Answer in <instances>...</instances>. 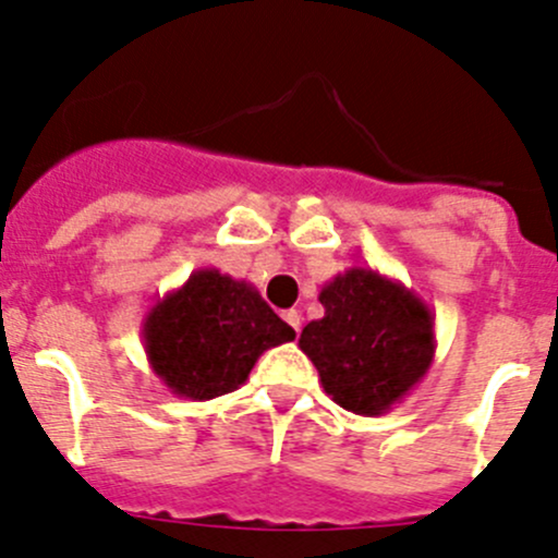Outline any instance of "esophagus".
<instances>
[{
	"mask_svg": "<svg viewBox=\"0 0 558 558\" xmlns=\"http://www.w3.org/2000/svg\"><path fill=\"white\" fill-rule=\"evenodd\" d=\"M281 317H284L287 325H292V330H295V333L301 330V312H298V308H287Z\"/></svg>",
	"mask_w": 558,
	"mask_h": 558,
	"instance_id": "1",
	"label": "esophagus"
}]
</instances>
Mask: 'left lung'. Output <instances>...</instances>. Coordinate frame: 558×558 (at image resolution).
<instances>
[{"instance_id": "1", "label": "left lung", "mask_w": 558, "mask_h": 558, "mask_svg": "<svg viewBox=\"0 0 558 558\" xmlns=\"http://www.w3.org/2000/svg\"><path fill=\"white\" fill-rule=\"evenodd\" d=\"M325 314L298 347L325 393L355 415L393 410L426 377L437 352L434 314L421 295L374 268H347L319 290Z\"/></svg>"}]
</instances>
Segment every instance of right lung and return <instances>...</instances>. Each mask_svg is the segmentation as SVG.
Wrapping results in <instances>:
<instances>
[{"label": "right lung", "mask_w": 558, "mask_h": 558, "mask_svg": "<svg viewBox=\"0 0 558 558\" xmlns=\"http://www.w3.org/2000/svg\"><path fill=\"white\" fill-rule=\"evenodd\" d=\"M148 366L179 399L208 401L250 379L257 357L295 339L255 284L197 268L143 319Z\"/></svg>", "instance_id": "1"}]
</instances>
